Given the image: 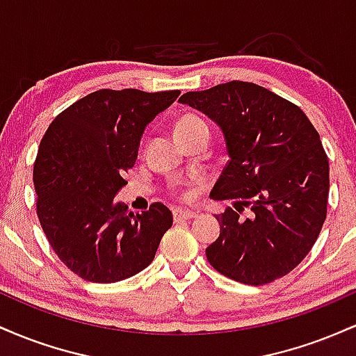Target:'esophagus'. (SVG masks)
Masks as SVG:
<instances>
[{
    "label": "esophagus",
    "instance_id": "1",
    "mask_svg": "<svg viewBox=\"0 0 356 356\" xmlns=\"http://www.w3.org/2000/svg\"><path fill=\"white\" fill-rule=\"evenodd\" d=\"M197 218V212L194 211H174V220L175 222H179V220H189V219H194Z\"/></svg>",
    "mask_w": 356,
    "mask_h": 356
}]
</instances>
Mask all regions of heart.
I'll list each match as a JSON object with an SVG mask.
<instances>
[{"mask_svg":"<svg viewBox=\"0 0 356 356\" xmlns=\"http://www.w3.org/2000/svg\"><path fill=\"white\" fill-rule=\"evenodd\" d=\"M206 125V122L202 118L194 117V115H184L182 118H179L177 124L174 127V134L175 136H184V134L192 132V130L199 129V127Z\"/></svg>","mask_w":356,"mask_h":356,"instance_id":"obj_1","label":"heart"}]
</instances>
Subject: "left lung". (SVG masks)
Returning a JSON list of instances; mask_svg holds the SVG:
<instances>
[{"label": "left lung", "mask_w": 356, "mask_h": 356, "mask_svg": "<svg viewBox=\"0 0 356 356\" xmlns=\"http://www.w3.org/2000/svg\"><path fill=\"white\" fill-rule=\"evenodd\" d=\"M179 102L219 127L229 157L211 197L232 201L234 209L216 216L219 238L206 249L211 266L252 286L288 275L326 219L330 165L312 122L291 102L239 80L187 92Z\"/></svg>", "instance_id": "1"}]
</instances>
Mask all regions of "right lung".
<instances>
[{
  "instance_id": "right-lung-1",
  "label": "right lung",
  "mask_w": 356,
  "mask_h": 356,
  "mask_svg": "<svg viewBox=\"0 0 356 356\" xmlns=\"http://www.w3.org/2000/svg\"><path fill=\"white\" fill-rule=\"evenodd\" d=\"M179 90H99L60 113L35 161L36 214L53 251L75 275L115 283L154 261L172 212L155 202L136 214L115 195L134 167L145 127Z\"/></svg>"
}]
</instances>
